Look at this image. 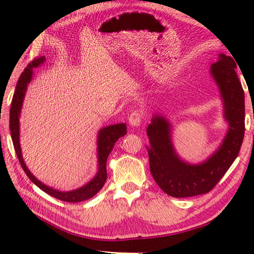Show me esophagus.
I'll return each mask as SVG.
<instances>
[{
  "instance_id": "34e87169",
  "label": "esophagus",
  "mask_w": 254,
  "mask_h": 254,
  "mask_svg": "<svg viewBox=\"0 0 254 254\" xmlns=\"http://www.w3.org/2000/svg\"><path fill=\"white\" fill-rule=\"evenodd\" d=\"M142 119H143V112L140 110H135L131 113L130 118H128V122H130L132 127H139L141 121H142Z\"/></svg>"
}]
</instances>
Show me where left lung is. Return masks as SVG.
<instances>
[{
  "instance_id": "1",
  "label": "left lung",
  "mask_w": 254,
  "mask_h": 254,
  "mask_svg": "<svg viewBox=\"0 0 254 254\" xmlns=\"http://www.w3.org/2000/svg\"><path fill=\"white\" fill-rule=\"evenodd\" d=\"M234 59L221 54L210 67V72L220 88L224 102V117L229 131L221 147L199 165L180 160L175 152L170 124L165 118L154 115L147 128L150 171L158 186L166 194L184 198L212 190L238 157L244 137V91L235 72Z\"/></svg>"
}]
</instances>
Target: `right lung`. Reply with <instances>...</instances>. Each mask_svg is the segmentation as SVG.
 Instances as JSON below:
<instances>
[{
    "mask_svg": "<svg viewBox=\"0 0 254 254\" xmlns=\"http://www.w3.org/2000/svg\"><path fill=\"white\" fill-rule=\"evenodd\" d=\"M44 63H45V57L34 58L27 66V68H25L22 74H21L18 83H16V87L13 94V98H12L11 109H10L11 137H12V141H13L15 153L16 156H18L21 167H22L24 173L27 174L29 179L31 180L33 184H36L41 190H44L45 192H47V194L55 197V198L60 199L63 201H68V203H78V201H83V200L92 198V197L95 196L103 188V186H104L105 180L107 177V174H106L107 157H109L112 149H113L115 142H117L120 137L127 134V126L124 123H120V124H115V126H110V127L101 128L97 137L98 171L95 177H94L88 184H86L85 186L71 191H59V190H56L54 188L46 186L45 184L39 182V180L30 173V170L28 169V167L25 166V163L23 161L22 154H21L20 140H19L20 137L19 136L20 135L19 118H20L21 107H22L24 94H25V91H27V86L32 78V68L40 66Z\"/></svg>",
    "mask_w": 254,
    "mask_h": 254,
    "instance_id": "add662e5",
    "label": "right lung"
}]
</instances>
